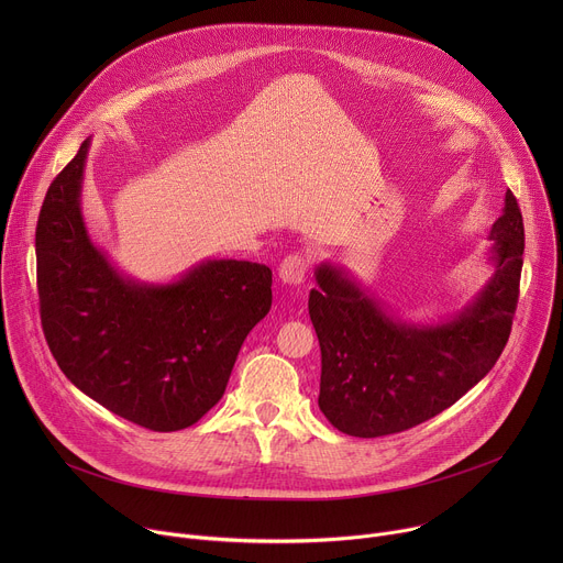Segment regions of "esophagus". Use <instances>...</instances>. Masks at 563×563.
Segmentation results:
<instances>
[{
	"mask_svg": "<svg viewBox=\"0 0 563 563\" xmlns=\"http://www.w3.org/2000/svg\"><path fill=\"white\" fill-rule=\"evenodd\" d=\"M278 276L287 285H302L307 276V261L302 256H287L278 267Z\"/></svg>",
	"mask_w": 563,
	"mask_h": 563,
	"instance_id": "esophagus-1",
	"label": "esophagus"
}]
</instances>
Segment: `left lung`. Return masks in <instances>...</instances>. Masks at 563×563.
I'll list each match as a JSON object with an SVG mask.
<instances>
[{"label": "left lung", "instance_id": "1", "mask_svg": "<svg viewBox=\"0 0 563 563\" xmlns=\"http://www.w3.org/2000/svg\"><path fill=\"white\" fill-rule=\"evenodd\" d=\"M488 238L493 276L441 323L396 316L343 263L316 267L309 318L323 358L318 408L336 430L361 439L410 430L454 406L495 367L523 265V220L512 191Z\"/></svg>", "mask_w": 563, "mask_h": 563}]
</instances>
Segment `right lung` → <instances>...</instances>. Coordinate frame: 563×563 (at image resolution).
Instances as JSON below:
<instances>
[{"label": "right lung", "instance_id": "right-lung-1", "mask_svg": "<svg viewBox=\"0 0 563 563\" xmlns=\"http://www.w3.org/2000/svg\"><path fill=\"white\" fill-rule=\"evenodd\" d=\"M91 137L51 183L35 231L40 313L66 378L153 432L200 421L222 398L247 334L272 309V269L207 258L169 283L122 274L82 213Z\"/></svg>", "mask_w": 563, "mask_h": 563}]
</instances>
